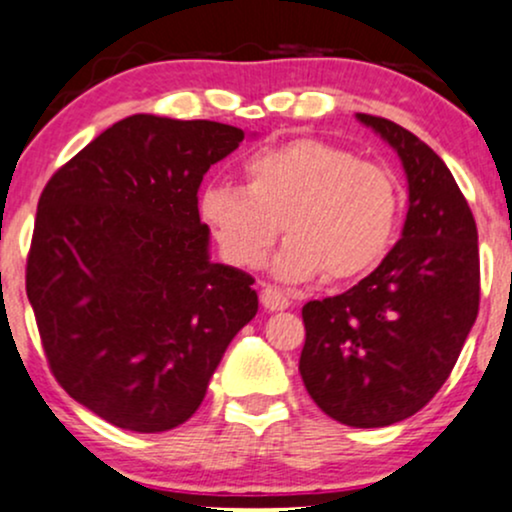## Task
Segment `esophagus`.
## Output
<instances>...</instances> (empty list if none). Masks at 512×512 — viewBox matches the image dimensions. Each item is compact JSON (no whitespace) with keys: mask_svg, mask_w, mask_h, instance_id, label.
<instances>
[{"mask_svg":"<svg viewBox=\"0 0 512 512\" xmlns=\"http://www.w3.org/2000/svg\"><path fill=\"white\" fill-rule=\"evenodd\" d=\"M262 305L267 310H286L291 305V298L289 293L279 291L276 286H264L262 289Z\"/></svg>","mask_w":512,"mask_h":512,"instance_id":"esophagus-1","label":"esophagus"}]
</instances>
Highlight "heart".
Wrapping results in <instances>:
<instances>
[{
    "mask_svg": "<svg viewBox=\"0 0 512 512\" xmlns=\"http://www.w3.org/2000/svg\"><path fill=\"white\" fill-rule=\"evenodd\" d=\"M245 190L209 185L202 219L223 255L238 267H260L279 238L289 243L274 269L286 281L325 272L349 281L378 267L402 221V185L390 168L344 146L293 139L257 151L243 163Z\"/></svg>",
    "mask_w": 512,
    "mask_h": 512,
    "instance_id": "obj_1",
    "label": "heart"
}]
</instances>
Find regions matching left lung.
<instances>
[{"label": "left lung", "instance_id": "1", "mask_svg": "<svg viewBox=\"0 0 512 512\" xmlns=\"http://www.w3.org/2000/svg\"><path fill=\"white\" fill-rule=\"evenodd\" d=\"M395 146L409 180L399 243L354 289L303 305L301 378L339 424L380 428L424 409L455 368L479 313L472 209L431 146L358 113Z\"/></svg>", "mask_w": 512, "mask_h": 512}]
</instances>
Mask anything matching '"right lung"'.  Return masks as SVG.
<instances>
[{
    "label": "right lung",
    "mask_w": 512,
    "mask_h": 512,
    "mask_svg": "<svg viewBox=\"0 0 512 512\" xmlns=\"http://www.w3.org/2000/svg\"><path fill=\"white\" fill-rule=\"evenodd\" d=\"M245 132L132 115L69 158L38 199L26 293L50 373L117 428L163 433L207 395L257 313L255 279L209 262L204 173Z\"/></svg>",
    "instance_id": "right-lung-1"
}]
</instances>
